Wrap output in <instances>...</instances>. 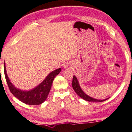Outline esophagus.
<instances>
[{
  "label": "esophagus",
  "mask_w": 132,
  "mask_h": 132,
  "mask_svg": "<svg viewBox=\"0 0 132 132\" xmlns=\"http://www.w3.org/2000/svg\"><path fill=\"white\" fill-rule=\"evenodd\" d=\"M64 68L67 70L71 69V68H72V65H71V64L70 62H67L64 65Z\"/></svg>",
  "instance_id": "34e87169"
}]
</instances>
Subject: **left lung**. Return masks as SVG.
<instances>
[{
	"label": "left lung",
	"instance_id": "obj_1",
	"mask_svg": "<svg viewBox=\"0 0 132 132\" xmlns=\"http://www.w3.org/2000/svg\"><path fill=\"white\" fill-rule=\"evenodd\" d=\"M72 87L73 88L74 90L75 91V92L76 94L78 95V96L82 98L84 100H85L86 101H88V102H102L105 101L106 100H107L108 98L105 99V100H97V99L95 98H93L92 97H89L87 95L84 93L83 91L82 90V89H81L80 86H79V82L78 81L77 78L75 76H73V80H72Z\"/></svg>",
	"mask_w": 132,
	"mask_h": 132
}]
</instances>
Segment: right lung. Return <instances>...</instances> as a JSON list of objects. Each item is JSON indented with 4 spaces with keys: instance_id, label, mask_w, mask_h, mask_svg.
Returning a JSON list of instances; mask_svg holds the SVG:
<instances>
[{
    "instance_id": "obj_1",
    "label": "right lung",
    "mask_w": 132,
    "mask_h": 132,
    "mask_svg": "<svg viewBox=\"0 0 132 132\" xmlns=\"http://www.w3.org/2000/svg\"><path fill=\"white\" fill-rule=\"evenodd\" d=\"M61 68L53 71L46 76L43 82L36 87L29 91H23L16 88L10 81L6 74L5 65L4 63L5 77L10 92L18 100L27 105H40L46 100L51 90L54 79L56 75H57L61 72Z\"/></svg>"
}]
</instances>
